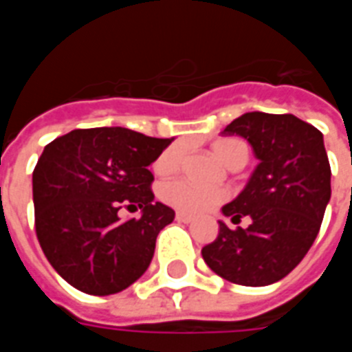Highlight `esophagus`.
<instances>
[{"label":"esophagus","instance_id":"esophagus-1","mask_svg":"<svg viewBox=\"0 0 352 352\" xmlns=\"http://www.w3.org/2000/svg\"><path fill=\"white\" fill-rule=\"evenodd\" d=\"M175 219L179 222H186V224H188V222H192L194 221V217H192V214H186V213H177L175 214Z\"/></svg>","mask_w":352,"mask_h":352}]
</instances>
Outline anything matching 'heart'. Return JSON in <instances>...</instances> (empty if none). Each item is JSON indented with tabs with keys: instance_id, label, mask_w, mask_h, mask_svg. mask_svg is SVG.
Instances as JSON below:
<instances>
[{
	"instance_id": "heart-1",
	"label": "heart",
	"mask_w": 352,
	"mask_h": 352,
	"mask_svg": "<svg viewBox=\"0 0 352 352\" xmlns=\"http://www.w3.org/2000/svg\"><path fill=\"white\" fill-rule=\"evenodd\" d=\"M211 148H213L214 156L224 166H230L237 158H249V153H251L249 145L237 138L217 139ZM181 158H183V145L173 143L156 158L154 171L158 175H171L181 166ZM160 196L166 204L175 207L179 211L206 213V211H211L213 207L219 206L221 201H224L226 192L222 188H217V186H201L190 179H177V181H169L162 186Z\"/></svg>"
}]
</instances>
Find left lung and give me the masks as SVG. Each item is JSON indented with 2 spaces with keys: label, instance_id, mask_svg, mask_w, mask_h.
I'll list each match as a JSON object with an SVG mask.
<instances>
[{
  "label": "left lung",
  "instance_id": "left-lung-1",
  "mask_svg": "<svg viewBox=\"0 0 352 352\" xmlns=\"http://www.w3.org/2000/svg\"><path fill=\"white\" fill-rule=\"evenodd\" d=\"M222 133L241 135L258 166L224 217L247 228L230 230L219 221V236L201 249L206 264L222 279L265 287L294 270L320 230L330 201V162L322 133L294 115L245 113Z\"/></svg>",
  "mask_w": 352,
  "mask_h": 352
}]
</instances>
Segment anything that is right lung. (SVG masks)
I'll use <instances>...</instances> for the list:
<instances>
[{"mask_svg":"<svg viewBox=\"0 0 352 352\" xmlns=\"http://www.w3.org/2000/svg\"><path fill=\"white\" fill-rule=\"evenodd\" d=\"M173 139L128 128L73 130L34 169L35 232L58 275L80 292L116 294L146 272L175 211L154 201L148 171ZM122 206L142 217L120 221Z\"/></svg>","mask_w":352,"mask_h":352,"instance_id":"right-lung-1","label":"right lung"}]
</instances>
